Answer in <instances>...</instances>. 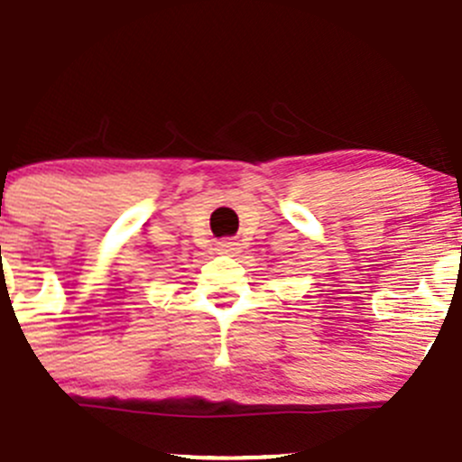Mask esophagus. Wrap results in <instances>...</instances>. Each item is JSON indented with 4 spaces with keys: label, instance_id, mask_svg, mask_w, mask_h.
<instances>
[{
    "label": "esophagus",
    "instance_id": "1",
    "mask_svg": "<svg viewBox=\"0 0 462 462\" xmlns=\"http://www.w3.org/2000/svg\"><path fill=\"white\" fill-rule=\"evenodd\" d=\"M217 252L218 254L236 256L241 252V244H236L235 239H221V241H217Z\"/></svg>",
    "mask_w": 462,
    "mask_h": 462
}]
</instances>
